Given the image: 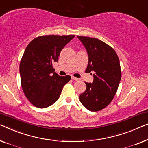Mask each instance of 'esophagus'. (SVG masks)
I'll list each match as a JSON object with an SVG mask.
<instances>
[{
  "instance_id": "1",
  "label": "esophagus",
  "mask_w": 148,
  "mask_h": 148,
  "mask_svg": "<svg viewBox=\"0 0 148 148\" xmlns=\"http://www.w3.org/2000/svg\"><path fill=\"white\" fill-rule=\"evenodd\" d=\"M72 80H79L78 78H76V77H74V76H72Z\"/></svg>"
}]
</instances>
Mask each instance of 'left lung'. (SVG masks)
I'll list each match as a JSON object with an SVG mask.
<instances>
[{"instance_id": "obj_1", "label": "left lung", "mask_w": 148, "mask_h": 148, "mask_svg": "<svg viewBox=\"0 0 148 148\" xmlns=\"http://www.w3.org/2000/svg\"><path fill=\"white\" fill-rule=\"evenodd\" d=\"M77 37L88 56L86 72L94 77L92 83L85 82L86 90L79 99L89 111H100L109 105L117 90L121 78L119 60L115 51L103 41L92 37Z\"/></svg>"}]
</instances>
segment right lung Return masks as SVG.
Segmentation results:
<instances>
[{"instance_id": "right-lung-1", "label": "right lung", "mask_w": 148, "mask_h": 148, "mask_svg": "<svg viewBox=\"0 0 148 148\" xmlns=\"http://www.w3.org/2000/svg\"><path fill=\"white\" fill-rule=\"evenodd\" d=\"M75 35H43L29 43L21 60V86L27 99L35 107L46 108L58 101L62 88L69 82V75L54 72L53 62H58L60 51Z\"/></svg>"}]
</instances>
